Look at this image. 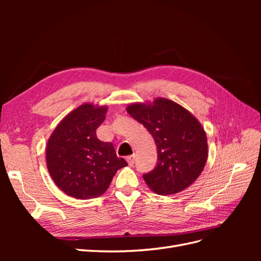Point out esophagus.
Listing matches in <instances>:
<instances>
[{
    "instance_id": "34e87169",
    "label": "esophagus",
    "mask_w": 261,
    "mask_h": 261,
    "mask_svg": "<svg viewBox=\"0 0 261 261\" xmlns=\"http://www.w3.org/2000/svg\"><path fill=\"white\" fill-rule=\"evenodd\" d=\"M126 161H127V163H128L129 165H133V164H134V154H133V155L126 156Z\"/></svg>"
}]
</instances>
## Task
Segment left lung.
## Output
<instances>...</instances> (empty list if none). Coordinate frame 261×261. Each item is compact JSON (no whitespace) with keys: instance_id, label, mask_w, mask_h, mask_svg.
<instances>
[{"instance_id":"8db88e82","label":"left lung","mask_w":261,"mask_h":261,"mask_svg":"<svg viewBox=\"0 0 261 261\" xmlns=\"http://www.w3.org/2000/svg\"><path fill=\"white\" fill-rule=\"evenodd\" d=\"M126 111L151 134L158 148L156 167L144 179L159 195L184 191L198 178L208 158L207 135L197 118L165 98L132 103Z\"/></svg>"}]
</instances>
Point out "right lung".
<instances>
[{
  "mask_svg": "<svg viewBox=\"0 0 261 261\" xmlns=\"http://www.w3.org/2000/svg\"><path fill=\"white\" fill-rule=\"evenodd\" d=\"M107 106L84 103L68 113L46 144V168L61 191L77 199L101 196L117 170L127 165L111 143L97 138Z\"/></svg>",
  "mask_w": 261,
  "mask_h": 261,
  "instance_id": "1",
  "label": "right lung"
}]
</instances>
